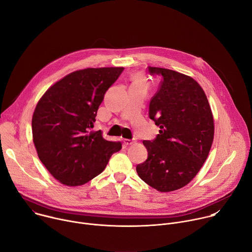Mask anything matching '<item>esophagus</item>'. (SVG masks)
<instances>
[{"mask_svg":"<svg viewBox=\"0 0 252 252\" xmlns=\"http://www.w3.org/2000/svg\"><path fill=\"white\" fill-rule=\"evenodd\" d=\"M124 142H125L126 146H130V145H133V143L135 142V140L134 139H127V138H126V139H124Z\"/></svg>","mask_w":252,"mask_h":252,"instance_id":"34e87169","label":"esophagus"}]
</instances>
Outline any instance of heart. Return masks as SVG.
<instances>
[{
	"label": "heart",
	"mask_w": 252,
	"mask_h": 252,
	"mask_svg": "<svg viewBox=\"0 0 252 252\" xmlns=\"http://www.w3.org/2000/svg\"><path fill=\"white\" fill-rule=\"evenodd\" d=\"M134 81H142V80H141V79H140V78H136V79H135V80H134Z\"/></svg>",
	"instance_id": "b5f03b06"
}]
</instances>
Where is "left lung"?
Here are the masks:
<instances>
[{
  "instance_id": "8db88e82",
  "label": "left lung",
  "mask_w": 252,
  "mask_h": 252,
  "mask_svg": "<svg viewBox=\"0 0 252 252\" xmlns=\"http://www.w3.org/2000/svg\"><path fill=\"white\" fill-rule=\"evenodd\" d=\"M148 69L160 78L150 102V118L160 129L155 140L142 141L149 156L136 172L150 187L169 192L189 184L206 160L213 116L204 91L191 77L168 68Z\"/></svg>"
}]
</instances>
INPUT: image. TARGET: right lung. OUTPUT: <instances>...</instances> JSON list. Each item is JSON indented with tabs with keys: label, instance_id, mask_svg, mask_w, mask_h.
<instances>
[{
	"label": "right lung",
	"instance_id": "obj_1",
	"mask_svg": "<svg viewBox=\"0 0 252 252\" xmlns=\"http://www.w3.org/2000/svg\"><path fill=\"white\" fill-rule=\"evenodd\" d=\"M125 67L73 71L42 95L32 119V141L49 172L66 187L83 186L106 166L122 143L91 130L98 106Z\"/></svg>",
	"mask_w": 252,
	"mask_h": 252
}]
</instances>
